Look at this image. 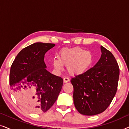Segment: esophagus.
<instances>
[{
	"label": "esophagus",
	"mask_w": 129,
	"mask_h": 129,
	"mask_svg": "<svg viewBox=\"0 0 129 129\" xmlns=\"http://www.w3.org/2000/svg\"><path fill=\"white\" fill-rule=\"evenodd\" d=\"M70 81V79L68 78V77H64V79H63V82L64 83H68Z\"/></svg>",
	"instance_id": "34e87169"
}]
</instances>
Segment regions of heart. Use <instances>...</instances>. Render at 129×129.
<instances>
[{"label": "heart", "mask_w": 129, "mask_h": 129, "mask_svg": "<svg viewBox=\"0 0 129 129\" xmlns=\"http://www.w3.org/2000/svg\"><path fill=\"white\" fill-rule=\"evenodd\" d=\"M94 57L92 53L80 47L63 49L59 58L53 59V66L61 70L63 66L67 67L68 73L73 76L83 75L93 66Z\"/></svg>", "instance_id": "heart-1"}]
</instances>
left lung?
I'll return each instance as SVG.
<instances>
[{
	"instance_id": "1",
	"label": "left lung",
	"mask_w": 129,
	"mask_h": 129,
	"mask_svg": "<svg viewBox=\"0 0 129 129\" xmlns=\"http://www.w3.org/2000/svg\"><path fill=\"white\" fill-rule=\"evenodd\" d=\"M102 55L98 62L83 75L70 80L73 86V101L80 114L93 116L103 112L117 91L119 68L110 51L100 47Z\"/></svg>"
}]
</instances>
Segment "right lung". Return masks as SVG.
I'll return each instance as SVG.
<instances>
[{
    "label": "right lung",
    "instance_id": "add662e5",
    "mask_svg": "<svg viewBox=\"0 0 129 129\" xmlns=\"http://www.w3.org/2000/svg\"><path fill=\"white\" fill-rule=\"evenodd\" d=\"M55 45L37 42L23 49L12 63L10 85L19 103L31 113L46 112L57 100L63 79L46 70L45 54Z\"/></svg>",
    "mask_w": 129,
    "mask_h": 129
}]
</instances>
